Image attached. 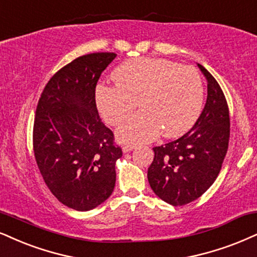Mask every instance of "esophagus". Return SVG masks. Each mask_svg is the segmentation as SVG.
<instances>
[{"label": "esophagus", "instance_id": "34e87169", "mask_svg": "<svg viewBox=\"0 0 257 257\" xmlns=\"http://www.w3.org/2000/svg\"><path fill=\"white\" fill-rule=\"evenodd\" d=\"M134 149H136L135 144H126L122 147V151L123 153H130V151H132Z\"/></svg>", "mask_w": 257, "mask_h": 257}]
</instances>
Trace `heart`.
Segmentation results:
<instances>
[{
	"mask_svg": "<svg viewBox=\"0 0 257 257\" xmlns=\"http://www.w3.org/2000/svg\"><path fill=\"white\" fill-rule=\"evenodd\" d=\"M115 87L100 84L95 91L104 121L118 126L137 106L142 110L123 122L118 137L145 143L160 135L174 138L186 134L200 115L204 83L198 70L166 59L137 58L113 71Z\"/></svg>",
	"mask_w": 257,
	"mask_h": 257,
	"instance_id": "heart-1",
	"label": "heart"
}]
</instances>
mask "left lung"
<instances>
[{
    "label": "left lung",
    "instance_id": "1",
    "mask_svg": "<svg viewBox=\"0 0 257 257\" xmlns=\"http://www.w3.org/2000/svg\"><path fill=\"white\" fill-rule=\"evenodd\" d=\"M207 100L194 126L176 141L154 148L148 180L155 194L173 206L196 200L216 181L227 153L229 107L220 85L204 66Z\"/></svg>",
    "mask_w": 257,
    "mask_h": 257
}]
</instances>
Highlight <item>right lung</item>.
I'll list each match as a JSON object with an SVG mask.
<instances>
[{
	"mask_svg": "<svg viewBox=\"0 0 257 257\" xmlns=\"http://www.w3.org/2000/svg\"><path fill=\"white\" fill-rule=\"evenodd\" d=\"M116 55L96 52L76 58L50 78L38 102L34 156L44 181L62 204L89 211L115 186L122 151L101 121L95 88Z\"/></svg>",
	"mask_w": 257,
	"mask_h": 257,
	"instance_id": "1",
	"label": "right lung"
}]
</instances>
